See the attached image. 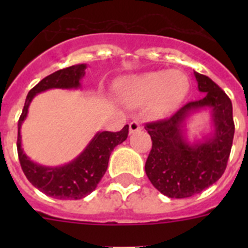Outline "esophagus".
I'll return each mask as SVG.
<instances>
[{"label": "esophagus", "instance_id": "obj_1", "mask_svg": "<svg viewBox=\"0 0 248 248\" xmlns=\"http://www.w3.org/2000/svg\"><path fill=\"white\" fill-rule=\"evenodd\" d=\"M140 129H141V126H140L139 123L131 122L130 124H129V134H134L137 131H140Z\"/></svg>", "mask_w": 248, "mask_h": 248}]
</instances>
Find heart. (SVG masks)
Listing matches in <instances>:
<instances>
[{"label": "heart", "instance_id": "b5f03b06", "mask_svg": "<svg viewBox=\"0 0 248 248\" xmlns=\"http://www.w3.org/2000/svg\"><path fill=\"white\" fill-rule=\"evenodd\" d=\"M189 92V79L180 71H155L131 77L117 85L118 99L128 107L150 100V110L165 114L176 108Z\"/></svg>", "mask_w": 248, "mask_h": 248}]
</instances>
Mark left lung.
Returning a JSON list of instances; mask_svg holds the SVG:
<instances>
[{"label": "left lung", "instance_id": "left-lung-1", "mask_svg": "<svg viewBox=\"0 0 248 248\" xmlns=\"http://www.w3.org/2000/svg\"><path fill=\"white\" fill-rule=\"evenodd\" d=\"M194 76L205 95L184 105L171 118L145 126L153 140L145 172L155 189L171 199L194 196L222 176L235 134L226 93L209 77L195 71ZM202 110L209 111L212 131L191 142L186 125L190 116Z\"/></svg>", "mask_w": 248, "mask_h": 248}]
</instances>
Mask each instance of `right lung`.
Returning a JSON list of instances; mask_svg holds the SVG:
<instances>
[{
  "instance_id": "1",
  "label": "right lung",
  "mask_w": 248,
  "mask_h": 248,
  "mask_svg": "<svg viewBox=\"0 0 248 248\" xmlns=\"http://www.w3.org/2000/svg\"><path fill=\"white\" fill-rule=\"evenodd\" d=\"M87 64H76L49 74L32 88L26 98L25 107L18 120V151L21 168L34 187L47 196L58 200H79L95 190L107 171L109 156L114 148L128 138L129 125L120 131H98L87 144L84 150L69 163L58 166H46L36 163L22 149L21 128L28 115L30 105L37 94L49 89H79L85 76Z\"/></svg>"
}]
</instances>
